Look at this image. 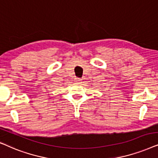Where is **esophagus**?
Returning <instances> with one entry per match:
<instances>
[{"label": "esophagus", "instance_id": "obj_1", "mask_svg": "<svg viewBox=\"0 0 158 158\" xmlns=\"http://www.w3.org/2000/svg\"><path fill=\"white\" fill-rule=\"evenodd\" d=\"M74 81H75V82H77V83H79V82H81V79H80V78H75Z\"/></svg>", "mask_w": 158, "mask_h": 158}]
</instances>
